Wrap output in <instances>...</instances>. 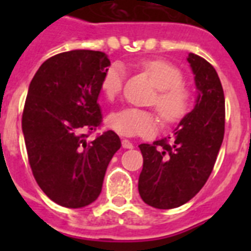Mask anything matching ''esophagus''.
<instances>
[{"instance_id": "34e87169", "label": "esophagus", "mask_w": 251, "mask_h": 251, "mask_svg": "<svg viewBox=\"0 0 251 251\" xmlns=\"http://www.w3.org/2000/svg\"><path fill=\"white\" fill-rule=\"evenodd\" d=\"M122 147H124V149L131 150L134 147V146H133V143L127 141V139H122Z\"/></svg>"}]
</instances>
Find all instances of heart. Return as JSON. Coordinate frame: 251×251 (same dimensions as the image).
I'll return each mask as SVG.
<instances>
[{
	"label": "heart",
	"mask_w": 251,
	"mask_h": 251,
	"mask_svg": "<svg viewBox=\"0 0 251 251\" xmlns=\"http://www.w3.org/2000/svg\"><path fill=\"white\" fill-rule=\"evenodd\" d=\"M142 72L151 78L157 88L152 104L167 124L181 121L190 112L193 91L183 83V73L169 61L161 58L143 60L138 64ZM124 86V69L121 65H112L101 79L102 95L113 100L121 94ZM108 126L116 133L126 137H151L159 127V117L151 110L126 108L110 114Z\"/></svg>",
	"instance_id": "heart-1"
}]
</instances>
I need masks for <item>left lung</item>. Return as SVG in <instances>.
<instances>
[{
  "instance_id": "1",
  "label": "left lung",
  "mask_w": 251,
  "mask_h": 251,
  "mask_svg": "<svg viewBox=\"0 0 251 251\" xmlns=\"http://www.w3.org/2000/svg\"><path fill=\"white\" fill-rule=\"evenodd\" d=\"M187 61L199 90L194 109L173 137L139 146L143 169L138 190L143 202L160 210L182 206L204 186L224 138L226 99L218 73L194 53Z\"/></svg>"
}]
</instances>
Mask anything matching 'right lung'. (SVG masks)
Returning a JSON list of instances; mask_svg holds the SVG:
<instances>
[{
  "label": "right lung",
  "mask_w": 251,
  "mask_h": 251,
  "mask_svg": "<svg viewBox=\"0 0 251 251\" xmlns=\"http://www.w3.org/2000/svg\"><path fill=\"white\" fill-rule=\"evenodd\" d=\"M109 65L99 50L58 53L29 83L22 114L29 167L45 195L62 207L80 208L96 201L106 167L121 147L112 130L87 141L101 126L98 98Z\"/></svg>",
  "instance_id": "1"
}]
</instances>
